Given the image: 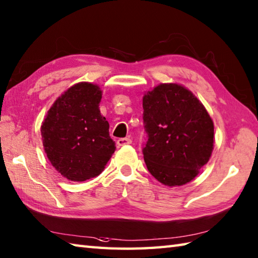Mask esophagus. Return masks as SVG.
Listing matches in <instances>:
<instances>
[{
	"instance_id": "34e87169",
	"label": "esophagus",
	"mask_w": 258,
	"mask_h": 258,
	"mask_svg": "<svg viewBox=\"0 0 258 258\" xmlns=\"http://www.w3.org/2000/svg\"><path fill=\"white\" fill-rule=\"evenodd\" d=\"M116 144L119 146H125V145H130L131 144V139L130 138H119L116 140Z\"/></svg>"
}]
</instances>
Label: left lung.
Returning <instances> with one entry per match:
<instances>
[{"mask_svg":"<svg viewBox=\"0 0 258 258\" xmlns=\"http://www.w3.org/2000/svg\"><path fill=\"white\" fill-rule=\"evenodd\" d=\"M149 173L167 186L191 182L211 157L215 127L208 111L186 87L159 84L143 99Z\"/></svg>","mask_w":258,"mask_h":258,"instance_id":"1","label":"left lung"}]
</instances>
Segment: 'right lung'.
Listing matches in <instances>:
<instances>
[{
    "label": "right lung",
    "instance_id": "add662e5",
    "mask_svg": "<svg viewBox=\"0 0 258 258\" xmlns=\"http://www.w3.org/2000/svg\"><path fill=\"white\" fill-rule=\"evenodd\" d=\"M101 99L99 85L77 83L53 102L41 124L47 157L70 181L98 176L115 150L109 122L100 112Z\"/></svg>",
    "mask_w": 258,
    "mask_h": 258
}]
</instances>
